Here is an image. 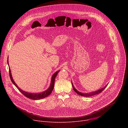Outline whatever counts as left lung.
<instances>
[{
    "label": "left lung",
    "instance_id": "obj_1",
    "mask_svg": "<svg viewBox=\"0 0 128 128\" xmlns=\"http://www.w3.org/2000/svg\"><path fill=\"white\" fill-rule=\"evenodd\" d=\"M72 87H73V90L77 94L80 95V96H86V97H87V96H94L95 94H98L102 92V91L106 88V87L107 86V85L104 88H102L101 89H100L98 91H96L95 92H88V93H83V92H79V91H78L73 86V84L72 83Z\"/></svg>",
    "mask_w": 128,
    "mask_h": 128
}]
</instances>
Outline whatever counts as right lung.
I'll list each match as a JSON object with an SVG mask.
<instances>
[{
  "label": "right lung",
  "mask_w": 128,
  "mask_h": 128,
  "mask_svg": "<svg viewBox=\"0 0 128 128\" xmlns=\"http://www.w3.org/2000/svg\"><path fill=\"white\" fill-rule=\"evenodd\" d=\"M7 62H8V64L9 66V63H8V60H7ZM9 75H10V77L11 80L12 82V83L17 88V89L19 90V91L21 93H22L25 96H26V98H29L31 100H40V99L45 98L47 97V96H48L49 95H50L51 94L53 90L54 87L55 78L56 77L58 73V72L60 71V70H58V72H56L52 75L50 87H49V88L47 90L43 92H40V93H31V92H26L22 90V89H20L18 87V86H17V85L15 83V82H14V81L13 79V78L12 77V75H11V70H10L9 67Z\"/></svg>",
  "instance_id": "right-lung-1"
}]
</instances>
